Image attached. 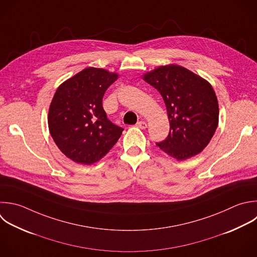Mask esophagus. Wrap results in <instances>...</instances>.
<instances>
[{
    "label": "esophagus",
    "mask_w": 257,
    "mask_h": 257,
    "mask_svg": "<svg viewBox=\"0 0 257 257\" xmlns=\"http://www.w3.org/2000/svg\"><path fill=\"white\" fill-rule=\"evenodd\" d=\"M136 126H137V127H139V128L145 130V128H147V127H148V124H147L145 121H139V122L136 124Z\"/></svg>",
    "instance_id": "obj_1"
}]
</instances>
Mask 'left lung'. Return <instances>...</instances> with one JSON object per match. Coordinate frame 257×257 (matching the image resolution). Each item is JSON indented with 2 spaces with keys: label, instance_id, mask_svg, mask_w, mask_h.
I'll use <instances>...</instances> for the list:
<instances>
[{
  "label": "left lung",
  "instance_id": "left-lung-1",
  "mask_svg": "<svg viewBox=\"0 0 257 257\" xmlns=\"http://www.w3.org/2000/svg\"><path fill=\"white\" fill-rule=\"evenodd\" d=\"M143 79L162 95L170 121L168 138L157 146L178 161L201 153L219 121V106L212 85L191 70L169 64L144 74Z\"/></svg>",
  "mask_w": 257,
  "mask_h": 257
}]
</instances>
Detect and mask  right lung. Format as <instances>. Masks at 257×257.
Instances as JSON below:
<instances>
[{
  "label": "right lung",
  "instance_id": "add662e5",
  "mask_svg": "<svg viewBox=\"0 0 257 257\" xmlns=\"http://www.w3.org/2000/svg\"><path fill=\"white\" fill-rule=\"evenodd\" d=\"M117 78L115 72L87 67L57 88L48 112L49 132L73 162H98L120 138L123 130L107 119L102 107L104 92Z\"/></svg>",
  "mask_w": 257,
  "mask_h": 257
}]
</instances>
